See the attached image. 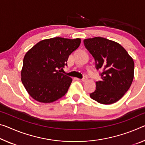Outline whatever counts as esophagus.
<instances>
[{
  "instance_id": "esophagus-1",
  "label": "esophagus",
  "mask_w": 145,
  "mask_h": 145,
  "mask_svg": "<svg viewBox=\"0 0 145 145\" xmlns=\"http://www.w3.org/2000/svg\"><path fill=\"white\" fill-rule=\"evenodd\" d=\"M87 80H88V77H87L86 76H84L83 78L82 79V82H86Z\"/></svg>"
}]
</instances>
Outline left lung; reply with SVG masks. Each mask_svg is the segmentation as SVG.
Returning <instances> with one entry per match:
<instances>
[{
	"instance_id": "8db88e82",
	"label": "left lung",
	"mask_w": 145,
	"mask_h": 145,
	"mask_svg": "<svg viewBox=\"0 0 145 145\" xmlns=\"http://www.w3.org/2000/svg\"><path fill=\"white\" fill-rule=\"evenodd\" d=\"M84 44L92 55L101 81L90 97L103 105L118 101L128 90L134 79V63L128 52L119 43L107 39L94 37L84 40Z\"/></svg>"
}]
</instances>
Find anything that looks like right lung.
I'll return each instance as SVG.
<instances>
[{
  "instance_id": "right-lung-1",
  "label": "right lung",
  "mask_w": 145,
  "mask_h": 145,
  "mask_svg": "<svg viewBox=\"0 0 145 145\" xmlns=\"http://www.w3.org/2000/svg\"><path fill=\"white\" fill-rule=\"evenodd\" d=\"M80 44V39L54 37L40 41L26 53L21 81L32 98L48 103L65 95L72 79L61 70L67 66L69 56Z\"/></svg>"
}]
</instances>
